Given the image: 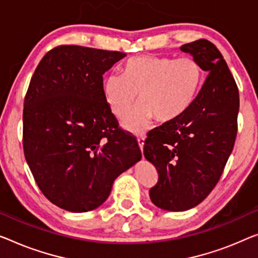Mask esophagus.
I'll use <instances>...</instances> for the list:
<instances>
[{"label":"esophagus","mask_w":258,"mask_h":258,"mask_svg":"<svg viewBox=\"0 0 258 258\" xmlns=\"http://www.w3.org/2000/svg\"><path fill=\"white\" fill-rule=\"evenodd\" d=\"M144 141H145V136H142V134H140V136H138V144H139V147L142 151V148H144ZM144 156V155H142Z\"/></svg>","instance_id":"1"}]
</instances>
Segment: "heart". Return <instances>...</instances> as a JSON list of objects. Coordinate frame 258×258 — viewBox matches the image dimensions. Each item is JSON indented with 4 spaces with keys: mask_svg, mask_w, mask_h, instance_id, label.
I'll return each mask as SVG.
<instances>
[{
    "mask_svg": "<svg viewBox=\"0 0 258 258\" xmlns=\"http://www.w3.org/2000/svg\"><path fill=\"white\" fill-rule=\"evenodd\" d=\"M202 81L203 68L194 57L140 55L126 61L124 75L107 76L104 96L114 116L122 119L139 94L141 104L124 122L127 128L139 131L152 117L166 122L183 114L195 101Z\"/></svg>",
    "mask_w": 258,
    "mask_h": 258,
    "instance_id": "b5f03b06",
    "label": "heart"
}]
</instances>
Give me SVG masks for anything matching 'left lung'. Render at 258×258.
<instances>
[{
    "instance_id": "left-lung-1",
    "label": "left lung",
    "mask_w": 258,
    "mask_h": 258,
    "mask_svg": "<svg viewBox=\"0 0 258 258\" xmlns=\"http://www.w3.org/2000/svg\"><path fill=\"white\" fill-rule=\"evenodd\" d=\"M180 49L209 75L189 109L149 132L144 146L159 174L151 201L172 212L197 206L217 185L236 139L240 106L235 80L214 44L199 39Z\"/></svg>"
}]
</instances>
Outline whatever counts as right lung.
I'll list each match as a JSON object with an SVG mask.
<instances>
[{
    "instance_id": "obj_1",
    "label": "right lung",
    "mask_w": 258,
    "mask_h": 258,
    "mask_svg": "<svg viewBox=\"0 0 258 258\" xmlns=\"http://www.w3.org/2000/svg\"><path fill=\"white\" fill-rule=\"evenodd\" d=\"M125 56L61 45L46 53L31 78L23 109L25 160L45 197L69 212L101 206L114 179L141 159L103 88V74Z\"/></svg>"
}]
</instances>
